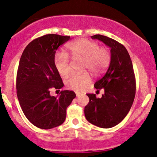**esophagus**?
Returning a JSON list of instances; mask_svg holds the SVG:
<instances>
[{
  "mask_svg": "<svg viewBox=\"0 0 157 157\" xmlns=\"http://www.w3.org/2000/svg\"><path fill=\"white\" fill-rule=\"evenodd\" d=\"M76 97H79V96L81 95V94L78 92H76Z\"/></svg>",
  "mask_w": 157,
  "mask_h": 157,
  "instance_id": "obj_1",
  "label": "esophagus"
}]
</instances>
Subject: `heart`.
<instances>
[{"instance_id": "obj_1", "label": "heart", "mask_w": 157, "mask_h": 157, "mask_svg": "<svg viewBox=\"0 0 157 157\" xmlns=\"http://www.w3.org/2000/svg\"><path fill=\"white\" fill-rule=\"evenodd\" d=\"M69 58L83 59L82 70H88L98 74L107 68L110 62V53L107 48H100L98 43L85 38L74 40L68 44L65 54H57L55 65L62 76H68L71 71ZM91 78L88 73L72 74L66 81L67 86L71 90L83 91L88 88Z\"/></svg>"}]
</instances>
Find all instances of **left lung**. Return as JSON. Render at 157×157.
Masks as SVG:
<instances>
[{
  "mask_svg": "<svg viewBox=\"0 0 157 157\" xmlns=\"http://www.w3.org/2000/svg\"><path fill=\"white\" fill-rule=\"evenodd\" d=\"M111 48V60L107 71L94 84L97 90L103 88L105 94L97 98L87 94L89 102L85 107L86 119L96 126L109 128L126 117L133 103L136 84L131 57L122 44L105 36H91Z\"/></svg>",
  "mask_w": 157,
  "mask_h": 157,
  "instance_id": "1",
  "label": "left lung"
}]
</instances>
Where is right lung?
Listing matches in <instances>:
<instances>
[{"instance_id":"right-lung-1","label":"right lung","mask_w":157,"mask_h":157,"mask_svg":"<svg viewBox=\"0 0 157 157\" xmlns=\"http://www.w3.org/2000/svg\"><path fill=\"white\" fill-rule=\"evenodd\" d=\"M70 36L47 34L29 43L24 50L17 74V98L24 114L39 128L50 129L62 124L67 108L76 98L74 91L62 90L51 96L50 88L64 86L55 65V55Z\"/></svg>"}]
</instances>
